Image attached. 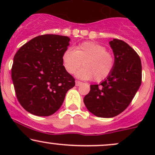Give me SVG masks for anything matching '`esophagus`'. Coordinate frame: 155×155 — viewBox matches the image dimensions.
I'll use <instances>...</instances> for the list:
<instances>
[{
  "label": "esophagus",
  "mask_w": 155,
  "mask_h": 155,
  "mask_svg": "<svg viewBox=\"0 0 155 155\" xmlns=\"http://www.w3.org/2000/svg\"><path fill=\"white\" fill-rule=\"evenodd\" d=\"M81 84H82V82L80 81H76V86H79V85H81Z\"/></svg>",
  "instance_id": "esophagus-1"
}]
</instances>
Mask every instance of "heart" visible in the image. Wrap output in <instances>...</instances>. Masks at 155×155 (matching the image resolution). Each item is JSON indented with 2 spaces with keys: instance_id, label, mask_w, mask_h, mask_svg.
Returning <instances> with one entry per match:
<instances>
[{
  "instance_id": "obj_1",
  "label": "heart",
  "mask_w": 155,
  "mask_h": 155,
  "mask_svg": "<svg viewBox=\"0 0 155 155\" xmlns=\"http://www.w3.org/2000/svg\"><path fill=\"white\" fill-rule=\"evenodd\" d=\"M62 62L65 71L74 74L84 66L77 76L80 79L101 81L108 77L115 66L114 55L107 51V48L98 43L85 41L79 44L74 50L68 49L63 52Z\"/></svg>"
}]
</instances>
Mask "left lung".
<instances>
[{
	"instance_id": "obj_1",
	"label": "left lung",
	"mask_w": 155,
	"mask_h": 155,
	"mask_svg": "<svg viewBox=\"0 0 155 155\" xmlns=\"http://www.w3.org/2000/svg\"><path fill=\"white\" fill-rule=\"evenodd\" d=\"M115 58L113 71L100 84L90 85L84 98L89 111L96 117L110 118L124 111L140 86L142 67L140 57L123 41L109 42Z\"/></svg>"
}]
</instances>
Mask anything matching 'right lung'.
Instances as JSON below:
<instances>
[{"label": "right lung", "instance_id": "1", "mask_svg": "<svg viewBox=\"0 0 155 155\" xmlns=\"http://www.w3.org/2000/svg\"><path fill=\"white\" fill-rule=\"evenodd\" d=\"M67 36L38 35L22 46L14 58L12 79L21 106L39 117L60 108L75 79L65 71L62 56L69 45Z\"/></svg>", "mask_w": 155, "mask_h": 155}]
</instances>
